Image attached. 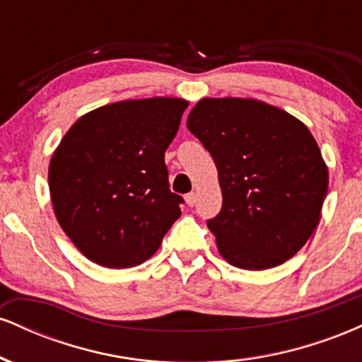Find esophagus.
Returning <instances> with one entry per match:
<instances>
[{
	"instance_id": "obj_1",
	"label": "esophagus",
	"mask_w": 362,
	"mask_h": 362,
	"mask_svg": "<svg viewBox=\"0 0 362 362\" xmlns=\"http://www.w3.org/2000/svg\"><path fill=\"white\" fill-rule=\"evenodd\" d=\"M185 202L189 206H195V202H197V195H195V192H190L185 195Z\"/></svg>"
}]
</instances>
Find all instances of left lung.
<instances>
[{
  "mask_svg": "<svg viewBox=\"0 0 362 362\" xmlns=\"http://www.w3.org/2000/svg\"><path fill=\"white\" fill-rule=\"evenodd\" d=\"M187 127L218 168L223 207L207 228L228 264L265 271L305 247L322 218L328 167L310 129L255 98H201Z\"/></svg>",
  "mask_w": 362,
  "mask_h": 362,
  "instance_id": "left-lung-1",
  "label": "left lung"
}]
</instances>
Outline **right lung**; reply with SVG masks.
I'll return each instance as SVG.
<instances>
[{
  "mask_svg": "<svg viewBox=\"0 0 362 362\" xmlns=\"http://www.w3.org/2000/svg\"><path fill=\"white\" fill-rule=\"evenodd\" d=\"M189 102L122 100L81 115L49 163L57 223L86 259L109 269L146 262L180 218L165 151Z\"/></svg>",
  "mask_w": 362,
  "mask_h": 362,
  "instance_id": "1",
  "label": "right lung"
}]
</instances>
